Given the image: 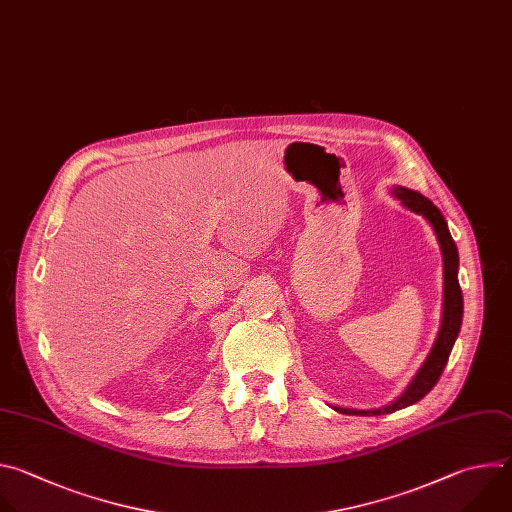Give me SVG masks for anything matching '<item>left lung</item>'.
Wrapping results in <instances>:
<instances>
[{"instance_id": "1", "label": "left lung", "mask_w": 512, "mask_h": 512, "mask_svg": "<svg viewBox=\"0 0 512 512\" xmlns=\"http://www.w3.org/2000/svg\"><path fill=\"white\" fill-rule=\"evenodd\" d=\"M393 197L401 201V206L407 208L410 212L422 216L434 230L436 240L442 250V260H444V302H442V323L438 337L432 345V351L428 353L426 361L418 369V373L412 377V381L407 383L403 393L395 397L391 403L383 407H375V410H353V407H339L333 405V410L339 414H355V416H381V414H391L397 410H403L407 405L418 403L422 397H426L434 385L438 383L448 357L452 353V347L458 339L460 327H462V313H464V300H462V290L458 282V248L450 236L448 224L442 216V212L434 206V203L424 197L422 193L407 189L401 185H393L391 189Z\"/></svg>"}]
</instances>
